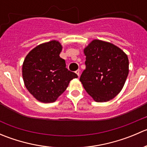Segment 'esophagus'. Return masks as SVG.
I'll use <instances>...</instances> for the list:
<instances>
[{
	"instance_id": "1",
	"label": "esophagus",
	"mask_w": 147,
	"mask_h": 147,
	"mask_svg": "<svg viewBox=\"0 0 147 147\" xmlns=\"http://www.w3.org/2000/svg\"><path fill=\"white\" fill-rule=\"evenodd\" d=\"M80 71L79 69H78V70H77V71H75V73H76L77 75H78V77L80 76Z\"/></svg>"
}]
</instances>
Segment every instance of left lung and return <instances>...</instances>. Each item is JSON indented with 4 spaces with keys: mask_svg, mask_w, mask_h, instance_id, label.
Wrapping results in <instances>:
<instances>
[{
    "mask_svg": "<svg viewBox=\"0 0 147 147\" xmlns=\"http://www.w3.org/2000/svg\"><path fill=\"white\" fill-rule=\"evenodd\" d=\"M86 69L80 80L97 102H105L122 90L129 74V60L121 49L111 42L93 40L84 48Z\"/></svg>",
    "mask_w": 147,
    "mask_h": 147,
    "instance_id": "1",
    "label": "left lung"
}]
</instances>
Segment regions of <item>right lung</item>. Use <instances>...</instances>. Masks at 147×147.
<instances>
[{"instance_id": "add662e5", "label": "right lung", "mask_w": 147, "mask_h": 147, "mask_svg": "<svg viewBox=\"0 0 147 147\" xmlns=\"http://www.w3.org/2000/svg\"><path fill=\"white\" fill-rule=\"evenodd\" d=\"M62 50L61 43L54 40L34 47L25 58L22 67L25 86L39 102H55L69 82L78 78L66 68L65 60L60 57Z\"/></svg>"}]
</instances>
